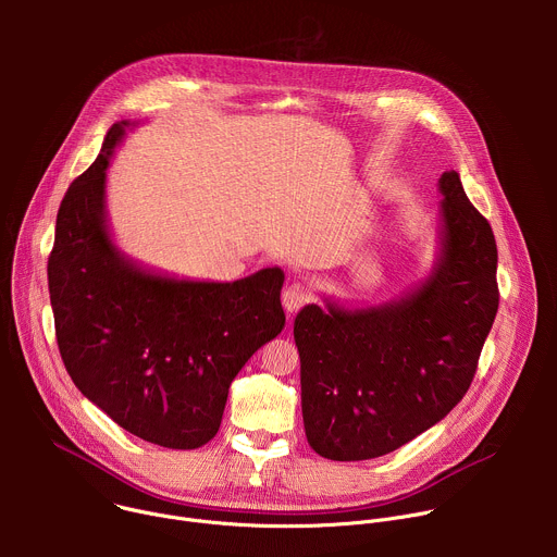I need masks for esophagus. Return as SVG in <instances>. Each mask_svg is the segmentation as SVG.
<instances>
[{"instance_id":"34e87169","label":"esophagus","mask_w":557,"mask_h":557,"mask_svg":"<svg viewBox=\"0 0 557 557\" xmlns=\"http://www.w3.org/2000/svg\"><path fill=\"white\" fill-rule=\"evenodd\" d=\"M312 299V288L304 282H295L290 284L284 293H282V301H284V308L288 312H297L304 304H308Z\"/></svg>"}]
</instances>
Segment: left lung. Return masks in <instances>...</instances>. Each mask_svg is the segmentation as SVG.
Listing matches in <instances>:
<instances>
[{"label": "left lung", "mask_w": 557, "mask_h": 557, "mask_svg": "<svg viewBox=\"0 0 557 557\" xmlns=\"http://www.w3.org/2000/svg\"><path fill=\"white\" fill-rule=\"evenodd\" d=\"M441 256L410 295L376 308L295 317L301 414L310 447L368 460L417 438L462 399L498 312V249L458 174L445 172Z\"/></svg>", "instance_id": "obj_1"}]
</instances>
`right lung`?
I'll list each match as a JSON object with an SVG mask.
<instances>
[{
    "label": "right lung",
    "instance_id": "right-lung-1",
    "mask_svg": "<svg viewBox=\"0 0 557 557\" xmlns=\"http://www.w3.org/2000/svg\"><path fill=\"white\" fill-rule=\"evenodd\" d=\"M129 123L65 191L48 258L57 346L84 396L129 434L170 449L209 443L228 385L284 329V273L237 282L151 275L125 260L106 224V170Z\"/></svg>",
    "mask_w": 557,
    "mask_h": 557
}]
</instances>
